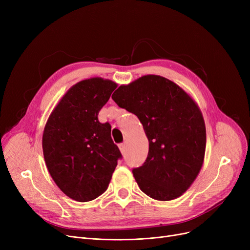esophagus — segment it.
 <instances>
[{
    "label": "esophagus",
    "mask_w": 250,
    "mask_h": 250,
    "mask_svg": "<svg viewBox=\"0 0 250 250\" xmlns=\"http://www.w3.org/2000/svg\"><path fill=\"white\" fill-rule=\"evenodd\" d=\"M118 147H120V149H121V152H122L123 154L125 152V143H122V144H120V145H118Z\"/></svg>",
    "instance_id": "1"
}]
</instances>
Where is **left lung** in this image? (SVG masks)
Here are the masks:
<instances>
[{
    "mask_svg": "<svg viewBox=\"0 0 250 250\" xmlns=\"http://www.w3.org/2000/svg\"><path fill=\"white\" fill-rule=\"evenodd\" d=\"M111 97L138 116L149 140L146 161L133 169L139 188L154 200L178 198L204 162L206 126L198 105L175 83L156 75L118 87Z\"/></svg>",
    "mask_w": 250,
    "mask_h": 250,
    "instance_id": "1",
    "label": "left lung"
}]
</instances>
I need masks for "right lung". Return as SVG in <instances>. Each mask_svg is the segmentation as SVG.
I'll use <instances>...</instances> for the list:
<instances>
[{"label": "right lung", "instance_id": "obj_1", "mask_svg": "<svg viewBox=\"0 0 250 250\" xmlns=\"http://www.w3.org/2000/svg\"><path fill=\"white\" fill-rule=\"evenodd\" d=\"M116 84L92 78L74 85L51 112L42 136L44 160L60 189L77 202H89L107 189L122 153L111 125L98 113Z\"/></svg>", "mask_w": 250, "mask_h": 250}]
</instances>
